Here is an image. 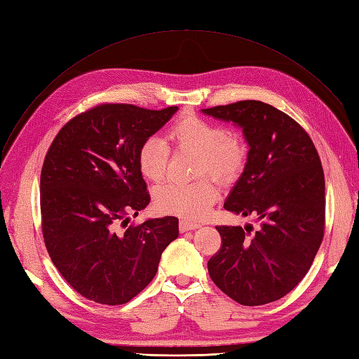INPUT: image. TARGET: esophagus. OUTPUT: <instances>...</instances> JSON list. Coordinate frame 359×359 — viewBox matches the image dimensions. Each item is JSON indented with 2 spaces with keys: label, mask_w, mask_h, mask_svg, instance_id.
Instances as JSON below:
<instances>
[{
  "label": "esophagus",
  "mask_w": 359,
  "mask_h": 359,
  "mask_svg": "<svg viewBox=\"0 0 359 359\" xmlns=\"http://www.w3.org/2000/svg\"><path fill=\"white\" fill-rule=\"evenodd\" d=\"M199 226H201V225L196 224V222H190V220H186V219L180 220V231H181V232L196 229V228H199Z\"/></svg>",
  "instance_id": "1"
}]
</instances>
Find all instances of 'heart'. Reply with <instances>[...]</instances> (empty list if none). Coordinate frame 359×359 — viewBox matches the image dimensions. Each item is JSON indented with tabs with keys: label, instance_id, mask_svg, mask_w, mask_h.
Masks as SVG:
<instances>
[{
	"label": "heart",
	"instance_id": "1",
	"mask_svg": "<svg viewBox=\"0 0 359 359\" xmlns=\"http://www.w3.org/2000/svg\"><path fill=\"white\" fill-rule=\"evenodd\" d=\"M168 140L177 149L199 152L196 173L211 175L220 182L236 181L243 172L249 148L246 140L237 133H229L224 125L207 121L195 114L184 116L173 122ZM170 149L164 139L149 135L137 151L139 170L144 180L158 182L168 172ZM219 196L217 187L208 178L190 184L168 182L156 190V207L166 215H175L186 220L205 217Z\"/></svg>",
	"mask_w": 359,
	"mask_h": 359
}]
</instances>
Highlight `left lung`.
<instances>
[{
    "instance_id": "8db88e82",
    "label": "left lung",
    "mask_w": 359,
    "mask_h": 359,
    "mask_svg": "<svg viewBox=\"0 0 359 359\" xmlns=\"http://www.w3.org/2000/svg\"><path fill=\"white\" fill-rule=\"evenodd\" d=\"M243 130L249 156L224 207L254 216L252 225L216 226L222 246L208 273L236 302H275L304 279L325 234V175L308 133L288 114L261 101L202 110Z\"/></svg>"
}]
</instances>
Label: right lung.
Wrapping results in <instances>:
<instances>
[{"label":"right lung","instance_id":"1","mask_svg":"<svg viewBox=\"0 0 359 359\" xmlns=\"http://www.w3.org/2000/svg\"><path fill=\"white\" fill-rule=\"evenodd\" d=\"M177 110L96 105L67 122L46 152L45 246L66 283L96 304L130 302L156 276L163 250L178 237L173 216L119 228L151 201L137 164L140 144Z\"/></svg>","mask_w":359,"mask_h":359}]
</instances>
